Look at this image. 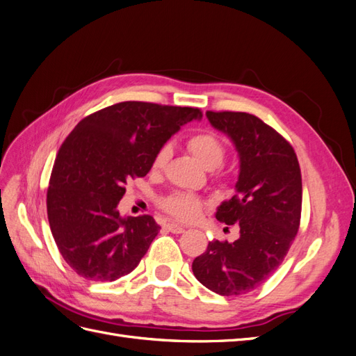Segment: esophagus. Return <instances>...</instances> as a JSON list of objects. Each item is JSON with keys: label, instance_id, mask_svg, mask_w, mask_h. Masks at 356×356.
Returning <instances> with one entry per match:
<instances>
[{"label": "esophagus", "instance_id": "1", "mask_svg": "<svg viewBox=\"0 0 356 356\" xmlns=\"http://www.w3.org/2000/svg\"><path fill=\"white\" fill-rule=\"evenodd\" d=\"M166 229L170 232V233H175V234H179V233H184V227L179 224H175V222H168L166 224Z\"/></svg>", "mask_w": 356, "mask_h": 356}]
</instances>
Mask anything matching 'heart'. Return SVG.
Returning a JSON list of instances; mask_svg holds the SVG:
<instances>
[{"mask_svg": "<svg viewBox=\"0 0 356 356\" xmlns=\"http://www.w3.org/2000/svg\"><path fill=\"white\" fill-rule=\"evenodd\" d=\"M187 147L200 163L208 168H217L225 157V145L222 139L213 132H199L187 139ZM170 149L168 145L161 147L153 159V169L160 170L166 165ZM161 209H165L172 217L182 221H193L199 218L204 207V200L193 193L175 191L160 200Z\"/></svg>", "mask_w": 356, "mask_h": 356, "instance_id": "b5f03b06", "label": "heart"}]
</instances>
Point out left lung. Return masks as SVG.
<instances>
[{
    "label": "left lung",
    "instance_id": "1",
    "mask_svg": "<svg viewBox=\"0 0 356 356\" xmlns=\"http://www.w3.org/2000/svg\"><path fill=\"white\" fill-rule=\"evenodd\" d=\"M209 123L227 135L239 154L236 195L215 217L239 224L229 243L212 241L193 261L197 281L220 296H241L266 282L296 239L301 217V172L294 148L260 118L236 111H207Z\"/></svg>",
    "mask_w": 356,
    "mask_h": 356
}]
</instances>
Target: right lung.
<instances>
[{
    "label": "right lung",
    "instance_id": "add662e5",
    "mask_svg": "<svg viewBox=\"0 0 356 356\" xmlns=\"http://www.w3.org/2000/svg\"><path fill=\"white\" fill-rule=\"evenodd\" d=\"M202 111L127 101L96 111L60 145L47 190V217L58 250L89 281L131 273L160 227L152 215L122 217L126 184L145 177L168 139Z\"/></svg>",
    "mask_w": 356,
    "mask_h": 356
}]
</instances>
